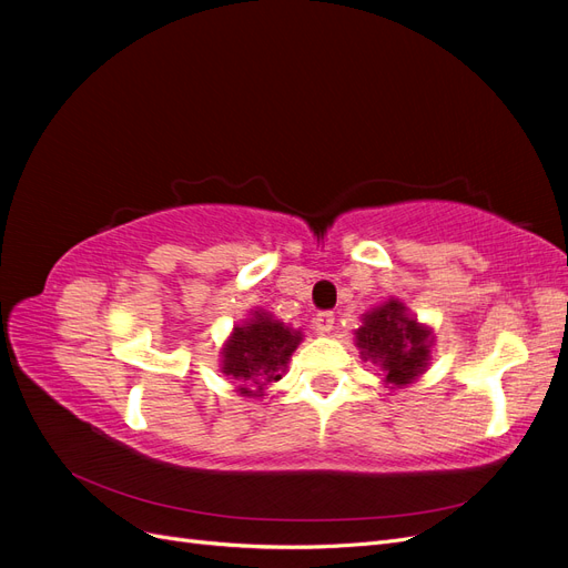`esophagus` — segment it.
I'll return each mask as SVG.
<instances>
[{"mask_svg":"<svg viewBox=\"0 0 568 568\" xmlns=\"http://www.w3.org/2000/svg\"><path fill=\"white\" fill-rule=\"evenodd\" d=\"M313 326L317 334H329L334 329V315L332 313H317L315 320H313Z\"/></svg>","mask_w":568,"mask_h":568,"instance_id":"obj_1","label":"esophagus"}]
</instances>
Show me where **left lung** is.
I'll list each match as a JSON object with an SVG mask.
<instances>
[{
    "label": "left lung",
    "instance_id": "left-lung-1",
    "mask_svg": "<svg viewBox=\"0 0 568 568\" xmlns=\"http://www.w3.org/2000/svg\"><path fill=\"white\" fill-rule=\"evenodd\" d=\"M355 329V346L365 363L382 369L384 388L398 390L415 384L432 365L434 329L422 324L400 298H388L365 313Z\"/></svg>",
    "mask_w": 568,
    "mask_h": 568
}]
</instances>
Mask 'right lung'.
Instances as JSON below:
<instances>
[{
    "label": "right lung",
    "mask_w": 568,
    "mask_h": 568,
    "mask_svg": "<svg viewBox=\"0 0 568 568\" xmlns=\"http://www.w3.org/2000/svg\"><path fill=\"white\" fill-rule=\"evenodd\" d=\"M301 341V329L274 320L265 311H251L222 343L220 372L232 379L239 395L261 400L267 395L265 390L286 374L288 359Z\"/></svg>",
    "instance_id": "right-lung-1"
}]
</instances>
